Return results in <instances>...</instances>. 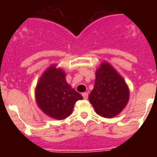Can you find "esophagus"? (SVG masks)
Here are the masks:
<instances>
[{
	"mask_svg": "<svg viewBox=\"0 0 157 157\" xmlns=\"http://www.w3.org/2000/svg\"><path fill=\"white\" fill-rule=\"evenodd\" d=\"M82 95L84 99H87V98H88V93H82Z\"/></svg>",
	"mask_w": 157,
	"mask_h": 157,
	"instance_id": "obj_1",
	"label": "esophagus"
}]
</instances>
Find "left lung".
<instances>
[{"mask_svg":"<svg viewBox=\"0 0 157 157\" xmlns=\"http://www.w3.org/2000/svg\"><path fill=\"white\" fill-rule=\"evenodd\" d=\"M130 90L119 72L109 63L104 61L96 71L95 84L89 101L100 116L112 118L125 109Z\"/></svg>","mask_w":157,"mask_h":157,"instance_id":"1","label":"left lung"}]
</instances>
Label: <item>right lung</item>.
Masks as SVG:
<instances>
[{
    "mask_svg": "<svg viewBox=\"0 0 157 157\" xmlns=\"http://www.w3.org/2000/svg\"><path fill=\"white\" fill-rule=\"evenodd\" d=\"M35 99L40 109L46 116L61 120L72 113L75 102L82 96L66 81V73L56 64L43 72L35 88Z\"/></svg>",
    "mask_w": 157,
    "mask_h": 157,
    "instance_id": "right-lung-1",
    "label": "right lung"
}]
</instances>
